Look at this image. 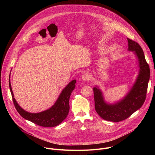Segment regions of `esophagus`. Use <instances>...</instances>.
<instances>
[{
    "label": "esophagus",
    "mask_w": 155,
    "mask_h": 155,
    "mask_svg": "<svg viewBox=\"0 0 155 155\" xmlns=\"http://www.w3.org/2000/svg\"><path fill=\"white\" fill-rule=\"evenodd\" d=\"M91 76L88 73H84L81 76V80L83 81H89L90 80Z\"/></svg>",
    "instance_id": "1"
}]
</instances>
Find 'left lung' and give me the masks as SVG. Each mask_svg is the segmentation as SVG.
Segmentation results:
<instances>
[{
  "label": "left lung",
  "instance_id": "left-lung-1",
  "mask_svg": "<svg viewBox=\"0 0 155 155\" xmlns=\"http://www.w3.org/2000/svg\"><path fill=\"white\" fill-rule=\"evenodd\" d=\"M128 50L134 51L138 58L139 72L137 78L130 90L121 101L115 104H107L98 86L93 88L95 109L104 120L119 122L126 120L139 109L143 104L150 77V71L142 48L139 43L127 38Z\"/></svg>",
  "mask_w": 155,
  "mask_h": 155
}]
</instances>
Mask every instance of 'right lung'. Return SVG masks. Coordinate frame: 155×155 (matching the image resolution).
<instances>
[{"label": "right lung", "instance_id": "right-lung-1", "mask_svg": "<svg viewBox=\"0 0 155 155\" xmlns=\"http://www.w3.org/2000/svg\"><path fill=\"white\" fill-rule=\"evenodd\" d=\"M76 80L71 81L62 91L54 104L45 111L32 114L28 112L22 108L14 98L10 80L9 77V87L14 105L19 114L25 119L43 127H54L61 123L67 117L69 112V99L75 89Z\"/></svg>", "mask_w": 155, "mask_h": 155}]
</instances>
